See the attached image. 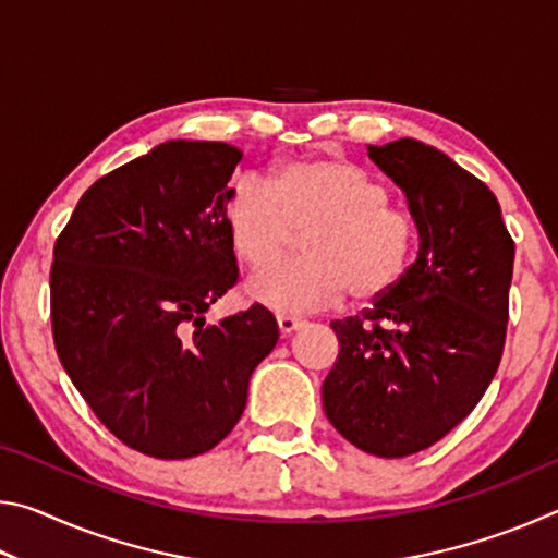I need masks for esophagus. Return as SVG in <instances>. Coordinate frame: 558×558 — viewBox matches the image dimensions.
I'll list each match as a JSON object with an SVG mask.
<instances>
[{"label":"esophagus","instance_id":"obj_1","mask_svg":"<svg viewBox=\"0 0 558 558\" xmlns=\"http://www.w3.org/2000/svg\"><path fill=\"white\" fill-rule=\"evenodd\" d=\"M278 327H280L282 335H292L295 329L302 327V319L292 317V315H278Z\"/></svg>","mask_w":558,"mask_h":558}]
</instances>
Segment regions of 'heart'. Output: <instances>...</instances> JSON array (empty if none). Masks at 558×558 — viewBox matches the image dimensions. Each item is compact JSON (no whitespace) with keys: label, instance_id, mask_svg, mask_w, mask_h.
Listing matches in <instances>:
<instances>
[{"label":"heart","instance_id":"b5f03b06","mask_svg":"<svg viewBox=\"0 0 558 558\" xmlns=\"http://www.w3.org/2000/svg\"><path fill=\"white\" fill-rule=\"evenodd\" d=\"M364 169L337 157H305L276 167L268 186L233 179L226 194V229L245 266L262 268L289 247L295 230L305 262L258 270L248 295L278 313H310L342 302H374L396 288L413 256L409 214Z\"/></svg>","mask_w":558,"mask_h":558}]
</instances>
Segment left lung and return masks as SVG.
<instances>
[{
    "instance_id": "8db88e82",
    "label": "left lung",
    "mask_w": 558,
    "mask_h": 558,
    "mask_svg": "<svg viewBox=\"0 0 558 558\" xmlns=\"http://www.w3.org/2000/svg\"><path fill=\"white\" fill-rule=\"evenodd\" d=\"M366 155L403 192L418 253L369 310L332 323L339 356L323 405L359 450L405 458L448 436L493 381L514 241L487 184L440 149L401 137Z\"/></svg>"
}]
</instances>
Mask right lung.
<instances>
[{
  "mask_svg": "<svg viewBox=\"0 0 558 558\" xmlns=\"http://www.w3.org/2000/svg\"><path fill=\"white\" fill-rule=\"evenodd\" d=\"M241 157L209 140L157 145L100 177L53 245L63 369L112 436L159 460L229 436L278 342L263 305L204 317L239 278L223 209Z\"/></svg>",
  "mask_w": 558,
  "mask_h": 558,
  "instance_id": "1",
  "label": "right lung"
}]
</instances>
